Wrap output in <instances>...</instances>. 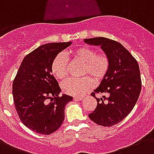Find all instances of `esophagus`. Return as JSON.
<instances>
[{"mask_svg": "<svg viewBox=\"0 0 154 154\" xmlns=\"http://www.w3.org/2000/svg\"><path fill=\"white\" fill-rule=\"evenodd\" d=\"M73 99H74L75 101H82V99H83V97H82L77 96V97H73Z\"/></svg>", "mask_w": 154, "mask_h": 154, "instance_id": "obj_1", "label": "esophagus"}]
</instances>
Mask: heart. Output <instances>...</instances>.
Segmentation results:
<instances>
[{
	"instance_id": "obj_1",
	"label": "heart",
	"mask_w": 154,
	"mask_h": 154,
	"mask_svg": "<svg viewBox=\"0 0 154 154\" xmlns=\"http://www.w3.org/2000/svg\"><path fill=\"white\" fill-rule=\"evenodd\" d=\"M72 57L84 64L82 78L70 77L61 85L65 94L72 96H80L94 87V81L100 82L105 79L110 69L109 57L105 53H97L96 49L88 46L78 47L71 52ZM69 68V60L64 53H58L51 63V72L58 79L66 77ZM91 76V78L88 76Z\"/></svg>"
}]
</instances>
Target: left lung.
<instances>
[{
    "label": "left lung",
    "mask_w": 154,
    "mask_h": 154,
    "mask_svg": "<svg viewBox=\"0 0 154 154\" xmlns=\"http://www.w3.org/2000/svg\"><path fill=\"white\" fill-rule=\"evenodd\" d=\"M84 42L101 45L109 57V72L91 94L96 98L97 105L89 117L99 125L112 126L125 118L138 100L141 89L138 63L131 53L116 41L100 37L85 39ZM96 93H106L109 97L97 99Z\"/></svg>",
    "instance_id": "1"
}]
</instances>
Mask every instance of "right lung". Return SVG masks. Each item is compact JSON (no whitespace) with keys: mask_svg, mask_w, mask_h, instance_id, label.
Masks as SVG:
<instances>
[{"mask_svg":"<svg viewBox=\"0 0 154 154\" xmlns=\"http://www.w3.org/2000/svg\"><path fill=\"white\" fill-rule=\"evenodd\" d=\"M72 42L41 45L25 56L13 82V102L23 124L35 133L49 135L65 118L71 96H59L60 88L51 73V63Z\"/></svg>","mask_w":154,"mask_h":154,"instance_id":"1","label":"right lung"}]
</instances>
